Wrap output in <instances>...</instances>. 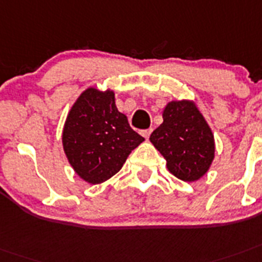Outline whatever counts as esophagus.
Returning <instances> with one entry per match:
<instances>
[{"label": "esophagus", "instance_id": "esophagus-1", "mask_svg": "<svg viewBox=\"0 0 262 262\" xmlns=\"http://www.w3.org/2000/svg\"><path fill=\"white\" fill-rule=\"evenodd\" d=\"M141 135L144 136V138H146V140H148L149 136L151 135V129H146V130H142Z\"/></svg>", "mask_w": 262, "mask_h": 262}]
</instances>
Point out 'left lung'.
I'll list each match as a JSON object with an SVG mask.
<instances>
[{
  "label": "left lung",
  "mask_w": 262,
  "mask_h": 262,
  "mask_svg": "<svg viewBox=\"0 0 262 262\" xmlns=\"http://www.w3.org/2000/svg\"><path fill=\"white\" fill-rule=\"evenodd\" d=\"M162 122L150 136L174 177L194 182L208 173L214 160V136L194 101H170L162 112Z\"/></svg>",
  "instance_id": "obj_1"
}]
</instances>
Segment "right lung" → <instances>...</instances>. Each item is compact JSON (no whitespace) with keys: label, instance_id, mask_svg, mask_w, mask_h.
I'll list each match as a JSON object with an SVG mask.
<instances>
[{"label":"right lung","instance_id":"add662e5","mask_svg":"<svg viewBox=\"0 0 262 262\" xmlns=\"http://www.w3.org/2000/svg\"><path fill=\"white\" fill-rule=\"evenodd\" d=\"M144 141L116 106L114 92L90 86L78 96L62 130L65 156L76 174L97 185L113 177Z\"/></svg>","mask_w":262,"mask_h":262}]
</instances>
